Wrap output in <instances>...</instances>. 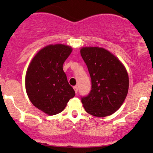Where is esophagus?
<instances>
[{
    "label": "esophagus",
    "instance_id": "1",
    "mask_svg": "<svg viewBox=\"0 0 153 153\" xmlns=\"http://www.w3.org/2000/svg\"><path fill=\"white\" fill-rule=\"evenodd\" d=\"M73 88H74V90H75V93H78V86H75Z\"/></svg>",
    "mask_w": 153,
    "mask_h": 153
}]
</instances>
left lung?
I'll list each match as a JSON object with an SVG mask.
<instances>
[{"mask_svg": "<svg viewBox=\"0 0 153 153\" xmlns=\"http://www.w3.org/2000/svg\"><path fill=\"white\" fill-rule=\"evenodd\" d=\"M81 55L88 68L92 88L81 97L86 112L96 117L112 115L122 105L129 89V77L121 61L99 47H83Z\"/></svg>", "mask_w": 153, "mask_h": 153, "instance_id": "obj_1", "label": "left lung"}]
</instances>
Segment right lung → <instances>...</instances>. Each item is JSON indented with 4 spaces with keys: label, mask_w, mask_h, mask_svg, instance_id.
<instances>
[{
    "label": "right lung",
    "mask_w": 153,
    "mask_h": 153,
    "mask_svg": "<svg viewBox=\"0 0 153 153\" xmlns=\"http://www.w3.org/2000/svg\"><path fill=\"white\" fill-rule=\"evenodd\" d=\"M71 52L72 48L68 46L49 45L36 54L27 69L25 85L29 100L49 115L62 112L75 95L63 70Z\"/></svg>",
    "instance_id": "right-lung-1"
}]
</instances>
